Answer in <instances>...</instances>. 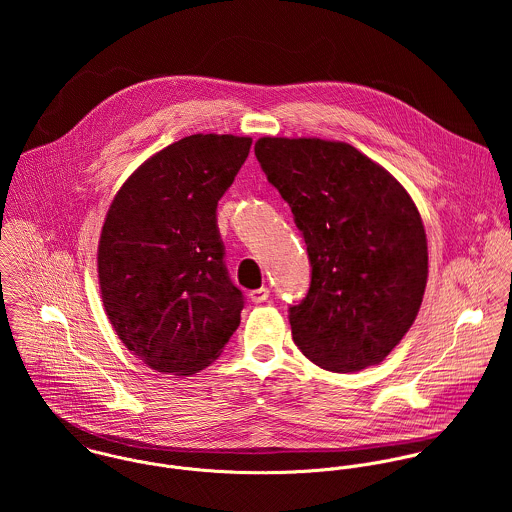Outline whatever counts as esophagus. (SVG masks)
<instances>
[{
  "instance_id": "34e87169",
  "label": "esophagus",
  "mask_w": 512,
  "mask_h": 512,
  "mask_svg": "<svg viewBox=\"0 0 512 512\" xmlns=\"http://www.w3.org/2000/svg\"><path fill=\"white\" fill-rule=\"evenodd\" d=\"M248 295H250V299L254 303H264L270 297V290L266 286H262V288H258V290H254V292H250Z\"/></svg>"
}]
</instances>
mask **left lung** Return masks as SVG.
Instances as JSON below:
<instances>
[{
	"label": "left lung",
	"mask_w": 512,
	"mask_h": 512,
	"mask_svg": "<svg viewBox=\"0 0 512 512\" xmlns=\"http://www.w3.org/2000/svg\"><path fill=\"white\" fill-rule=\"evenodd\" d=\"M256 159L292 209L311 264L290 305L295 345L315 365H378L412 327L428 282V242L406 189L359 149L260 138Z\"/></svg>",
	"instance_id": "1"
}]
</instances>
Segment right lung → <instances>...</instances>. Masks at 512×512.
Listing matches in <instances>:
<instances>
[{"instance_id":"add662e5","label":"right lung","mask_w":512,"mask_h":512,"mask_svg":"<svg viewBox=\"0 0 512 512\" xmlns=\"http://www.w3.org/2000/svg\"><path fill=\"white\" fill-rule=\"evenodd\" d=\"M250 146L238 136L183 138L140 165L110 205L98 246L104 309L157 372L203 370L240 325L244 295L224 264L217 207Z\"/></svg>"}]
</instances>
